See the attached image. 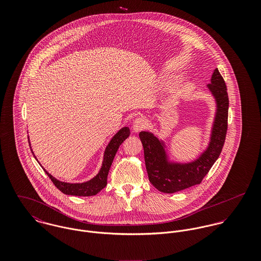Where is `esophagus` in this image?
Instances as JSON below:
<instances>
[{"label":"esophagus","mask_w":261,"mask_h":261,"mask_svg":"<svg viewBox=\"0 0 261 261\" xmlns=\"http://www.w3.org/2000/svg\"><path fill=\"white\" fill-rule=\"evenodd\" d=\"M147 125V119L145 117H138L135 119L133 123V130L135 133H139L142 129H144Z\"/></svg>","instance_id":"esophagus-1"}]
</instances>
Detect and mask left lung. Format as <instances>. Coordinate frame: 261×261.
I'll use <instances>...</instances> for the list:
<instances>
[{
	"label": "left lung",
	"instance_id": "obj_1",
	"mask_svg": "<svg viewBox=\"0 0 261 261\" xmlns=\"http://www.w3.org/2000/svg\"><path fill=\"white\" fill-rule=\"evenodd\" d=\"M207 87L215 98L216 112L208 147L196 160L170 162L163 141L149 132L140 133L149 182L160 192L172 194L200 184L221 153L228 126L229 99L223 77L217 68Z\"/></svg>",
	"mask_w": 261,
	"mask_h": 261
}]
</instances>
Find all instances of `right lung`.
Here are the masks:
<instances>
[{
  "label": "right lung",
  "instance_id": "1",
  "mask_svg": "<svg viewBox=\"0 0 261 261\" xmlns=\"http://www.w3.org/2000/svg\"><path fill=\"white\" fill-rule=\"evenodd\" d=\"M130 135L129 128L127 126H124L120 128L113 137H112L111 142L107 146L105 154H103V161L101 168L97 175L92 178L91 180L83 183H66V182H61L54 178L51 174H49L43 167L45 173L48 175V177L51 179L53 184L57 187L62 193L66 195H72V196H82V197H87V196H93L96 195L98 192H100L108 184V175L110 172V169L112 167V161L114 159V155L119 148V146L123 143L125 139H127ZM31 145V144H30ZM31 148V147H30ZM32 150V149H31ZM32 153L34 154L33 150ZM35 156V154H34ZM36 159V156H35ZM37 160V159H36Z\"/></svg>",
  "mask_w": 261,
  "mask_h": 261
}]
</instances>
